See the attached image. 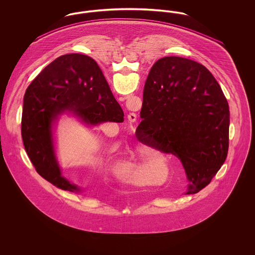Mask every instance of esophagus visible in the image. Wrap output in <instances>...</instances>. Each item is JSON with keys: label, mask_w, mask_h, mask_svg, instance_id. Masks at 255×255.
Here are the masks:
<instances>
[{"label": "esophagus", "mask_w": 255, "mask_h": 255, "mask_svg": "<svg viewBox=\"0 0 255 255\" xmlns=\"http://www.w3.org/2000/svg\"><path fill=\"white\" fill-rule=\"evenodd\" d=\"M127 118H128V121L130 122H134L136 121V115L134 113H130Z\"/></svg>", "instance_id": "esophagus-1"}]
</instances>
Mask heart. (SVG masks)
<instances>
[{"label":"heart","instance_id":"obj_1","mask_svg":"<svg viewBox=\"0 0 255 255\" xmlns=\"http://www.w3.org/2000/svg\"><path fill=\"white\" fill-rule=\"evenodd\" d=\"M165 157L154 146L137 144L133 147L118 168V177L122 182L141 184L144 182L143 172L153 166L156 161H163ZM166 165V161H164ZM152 175L155 179L161 178L163 176V170L157 169L152 171Z\"/></svg>","mask_w":255,"mask_h":255}]
</instances>
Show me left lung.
Returning a JSON list of instances; mask_svg holds the SVG:
<instances>
[{
    "mask_svg": "<svg viewBox=\"0 0 255 255\" xmlns=\"http://www.w3.org/2000/svg\"><path fill=\"white\" fill-rule=\"evenodd\" d=\"M135 135L181 159L188 181L185 194L211 182L229 151L230 107L214 76L202 64L167 56L146 79Z\"/></svg>",
    "mask_w": 255,
    "mask_h": 255,
    "instance_id": "left-lung-1",
    "label": "left lung"
}]
</instances>
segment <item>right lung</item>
I'll return each mask as SVG.
<instances>
[{"mask_svg": "<svg viewBox=\"0 0 255 255\" xmlns=\"http://www.w3.org/2000/svg\"><path fill=\"white\" fill-rule=\"evenodd\" d=\"M64 113L86 125L123 122L124 114L97 62L84 54H65L52 61L27 87L22 115V138L37 173L62 190L80 193L61 171L53 125Z\"/></svg>", "mask_w": 255, "mask_h": 255, "instance_id": "right-lung-1", "label": "right lung"}]
</instances>
